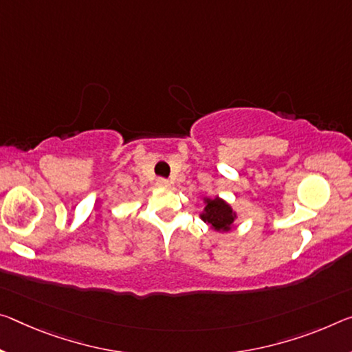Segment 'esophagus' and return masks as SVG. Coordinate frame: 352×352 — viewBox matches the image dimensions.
<instances>
[{"label":"esophagus","instance_id":"obj_1","mask_svg":"<svg viewBox=\"0 0 352 352\" xmlns=\"http://www.w3.org/2000/svg\"><path fill=\"white\" fill-rule=\"evenodd\" d=\"M156 186H158V188H169L170 183H169V180H166V178H158V180H156Z\"/></svg>","mask_w":352,"mask_h":352}]
</instances>
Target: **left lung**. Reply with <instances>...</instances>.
Listing matches in <instances>:
<instances>
[{"label":"left lung","instance_id":"left-lung-1","mask_svg":"<svg viewBox=\"0 0 352 352\" xmlns=\"http://www.w3.org/2000/svg\"><path fill=\"white\" fill-rule=\"evenodd\" d=\"M205 224H208L211 230L227 233L235 228V221L238 219L236 211L227 200L221 197H204V210L199 214Z\"/></svg>","mask_w":352,"mask_h":352}]
</instances>
